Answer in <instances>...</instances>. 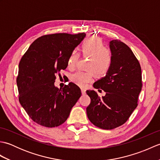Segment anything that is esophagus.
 <instances>
[{"label": "esophagus", "instance_id": "esophagus-1", "mask_svg": "<svg viewBox=\"0 0 160 160\" xmlns=\"http://www.w3.org/2000/svg\"><path fill=\"white\" fill-rule=\"evenodd\" d=\"M81 92H82V95H84L86 93V89H84V88H82V89H81Z\"/></svg>", "mask_w": 160, "mask_h": 160}]
</instances>
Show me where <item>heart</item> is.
<instances>
[{
  "label": "heart",
  "instance_id": "heart-1",
  "mask_svg": "<svg viewBox=\"0 0 160 160\" xmlns=\"http://www.w3.org/2000/svg\"><path fill=\"white\" fill-rule=\"evenodd\" d=\"M83 56L89 57L87 68L90 71H79L71 77V81L80 87H84L93 78V72L98 76L103 77L106 75L112 64V56L109 50L105 49L101 38L97 36H89L83 40L81 45ZM79 53L73 51L67 60V66L72 69L78 62Z\"/></svg>",
  "mask_w": 160,
  "mask_h": 160
}]
</instances>
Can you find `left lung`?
<instances>
[{"label":"left lung","mask_w":160,"mask_h":160,"mask_svg":"<svg viewBox=\"0 0 160 160\" xmlns=\"http://www.w3.org/2000/svg\"><path fill=\"white\" fill-rule=\"evenodd\" d=\"M112 64L104 77L93 84L106 94L100 98L93 90H87L91 103L87 108L90 122L102 129H113L124 124L138 106L142 90L140 64L131 49L120 40L109 42Z\"/></svg>","instance_id":"1"}]
</instances>
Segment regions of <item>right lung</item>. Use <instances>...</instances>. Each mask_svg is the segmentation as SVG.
<instances>
[{
  "label": "right lung",
  "instance_id": "obj_1",
  "mask_svg": "<svg viewBox=\"0 0 160 160\" xmlns=\"http://www.w3.org/2000/svg\"><path fill=\"white\" fill-rule=\"evenodd\" d=\"M85 33H55L40 37L20 60L16 82L19 102L30 118L43 127L63 124L81 96L76 84L70 82L59 89L55 75L67 67L70 53L82 41Z\"/></svg>",
  "mask_w": 160,
  "mask_h": 160
}]
</instances>
